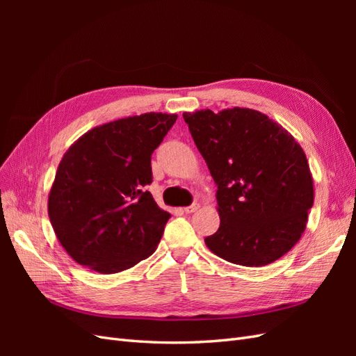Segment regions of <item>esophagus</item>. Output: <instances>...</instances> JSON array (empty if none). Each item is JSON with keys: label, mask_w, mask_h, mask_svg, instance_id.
Masks as SVG:
<instances>
[{"label": "esophagus", "mask_w": 356, "mask_h": 356, "mask_svg": "<svg viewBox=\"0 0 356 356\" xmlns=\"http://www.w3.org/2000/svg\"><path fill=\"white\" fill-rule=\"evenodd\" d=\"M199 209V204L197 203H193L191 207H187V208H184L182 211H184L186 213H193V212H196Z\"/></svg>", "instance_id": "obj_1"}]
</instances>
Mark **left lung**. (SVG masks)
I'll use <instances>...</instances> for the list:
<instances>
[{
    "label": "left lung",
    "instance_id": "8db88e82",
    "mask_svg": "<svg viewBox=\"0 0 356 356\" xmlns=\"http://www.w3.org/2000/svg\"><path fill=\"white\" fill-rule=\"evenodd\" d=\"M218 186L220 229L204 239L224 260L260 267L301 238L314 207V178L303 148L286 129L251 108L184 113Z\"/></svg>",
    "mask_w": 356,
    "mask_h": 356
}]
</instances>
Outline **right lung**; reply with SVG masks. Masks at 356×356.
Listing matches in <instances>:
<instances>
[{
    "label": "right lung",
    "instance_id": "obj_1",
    "mask_svg": "<svg viewBox=\"0 0 356 356\" xmlns=\"http://www.w3.org/2000/svg\"><path fill=\"white\" fill-rule=\"evenodd\" d=\"M177 117L145 113L96 126L63 154L47 208L75 263L111 275L156 251L170 213L145 186L153 181L152 154Z\"/></svg>",
    "mask_w": 356,
    "mask_h": 356
}]
</instances>
